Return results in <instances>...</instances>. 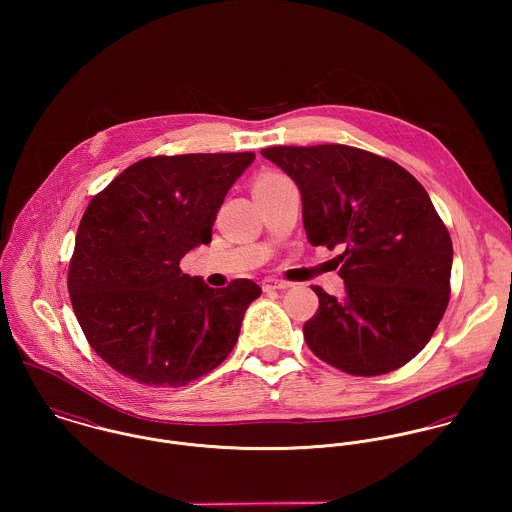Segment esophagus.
Masks as SVG:
<instances>
[{"mask_svg": "<svg viewBox=\"0 0 512 512\" xmlns=\"http://www.w3.org/2000/svg\"><path fill=\"white\" fill-rule=\"evenodd\" d=\"M262 288H264V292H274V290H288V288H292V284L286 282V280L268 278V280L262 282Z\"/></svg>", "mask_w": 512, "mask_h": 512, "instance_id": "esophagus-1", "label": "esophagus"}]
</instances>
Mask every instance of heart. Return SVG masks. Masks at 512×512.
I'll return each instance as SVG.
<instances>
[{"instance_id": "heart-1", "label": "heart", "mask_w": 512, "mask_h": 512, "mask_svg": "<svg viewBox=\"0 0 512 512\" xmlns=\"http://www.w3.org/2000/svg\"><path fill=\"white\" fill-rule=\"evenodd\" d=\"M284 179H286V177L280 175V173H262V175H258L256 181H254V191H258V189H262V187H270V185L280 183V181H284Z\"/></svg>"}]
</instances>
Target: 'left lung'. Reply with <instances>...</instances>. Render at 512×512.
<instances>
[{
	"mask_svg": "<svg viewBox=\"0 0 512 512\" xmlns=\"http://www.w3.org/2000/svg\"><path fill=\"white\" fill-rule=\"evenodd\" d=\"M262 155L297 183L309 244L343 248L347 295L313 286L319 309L303 325L307 347L353 376L412 361L451 293V236L426 189L396 161L359 147L276 146Z\"/></svg>",
	"mask_w": 512,
	"mask_h": 512,
	"instance_id": "obj_1",
	"label": "left lung"
}]
</instances>
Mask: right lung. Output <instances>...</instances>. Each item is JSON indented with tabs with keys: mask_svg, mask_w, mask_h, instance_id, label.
I'll use <instances>...</instances> for the list:
<instances>
[{
	"mask_svg": "<svg viewBox=\"0 0 512 512\" xmlns=\"http://www.w3.org/2000/svg\"><path fill=\"white\" fill-rule=\"evenodd\" d=\"M252 161V151L146 157L88 203L69 293L88 345L120 374L185 386L234 349L262 288L240 278L213 290L179 262L211 242L228 189Z\"/></svg>",
	"mask_w": 512,
	"mask_h": 512,
	"instance_id": "right-lung-1",
	"label": "right lung"
}]
</instances>
